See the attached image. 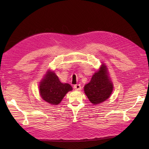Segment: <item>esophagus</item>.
Returning <instances> with one entry per match:
<instances>
[{"label": "esophagus", "mask_w": 149, "mask_h": 149, "mask_svg": "<svg viewBox=\"0 0 149 149\" xmlns=\"http://www.w3.org/2000/svg\"><path fill=\"white\" fill-rule=\"evenodd\" d=\"M74 89L78 90V91H79V90L81 89V86L80 84H75L74 86Z\"/></svg>", "instance_id": "34e87169"}]
</instances>
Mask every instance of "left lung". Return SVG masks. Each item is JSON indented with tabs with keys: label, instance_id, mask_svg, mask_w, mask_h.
Masks as SVG:
<instances>
[{
	"label": "left lung",
	"instance_id": "1",
	"mask_svg": "<svg viewBox=\"0 0 149 149\" xmlns=\"http://www.w3.org/2000/svg\"><path fill=\"white\" fill-rule=\"evenodd\" d=\"M113 83L109 76L107 66L102 63L93 75L90 82L84 86V93L94 105L104 102L113 91Z\"/></svg>",
	"mask_w": 149,
	"mask_h": 149
}]
</instances>
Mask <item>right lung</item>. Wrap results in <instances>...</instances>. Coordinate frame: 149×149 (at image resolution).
Segmentation results:
<instances>
[{"mask_svg":"<svg viewBox=\"0 0 149 149\" xmlns=\"http://www.w3.org/2000/svg\"><path fill=\"white\" fill-rule=\"evenodd\" d=\"M72 90L70 84L61 83L56 73L50 70L46 72L39 85L40 96L52 105L59 104L66 93Z\"/></svg>","mask_w":149,"mask_h":149,"instance_id":"add662e5","label":"right lung"}]
</instances>
